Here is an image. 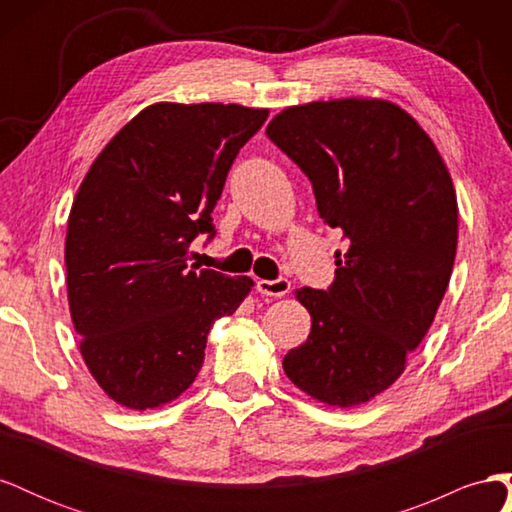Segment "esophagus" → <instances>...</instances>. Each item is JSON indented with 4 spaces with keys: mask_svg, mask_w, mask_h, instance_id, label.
<instances>
[{
    "mask_svg": "<svg viewBox=\"0 0 512 512\" xmlns=\"http://www.w3.org/2000/svg\"><path fill=\"white\" fill-rule=\"evenodd\" d=\"M256 290L265 297H284L290 290V282L280 277V280H258L256 282Z\"/></svg>",
    "mask_w": 512,
    "mask_h": 512,
    "instance_id": "1",
    "label": "esophagus"
}]
</instances>
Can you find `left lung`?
I'll list each match as a JSON object with an SVG mask.
<instances>
[{"instance_id": "left-lung-1", "label": "left lung", "mask_w": 512, "mask_h": 512, "mask_svg": "<svg viewBox=\"0 0 512 512\" xmlns=\"http://www.w3.org/2000/svg\"><path fill=\"white\" fill-rule=\"evenodd\" d=\"M267 136L312 181L335 252L329 290L299 288L312 316L307 342L284 356L286 376L322 404H367L404 374L453 273V179L404 108L376 98L288 106Z\"/></svg>"}]
</instances>
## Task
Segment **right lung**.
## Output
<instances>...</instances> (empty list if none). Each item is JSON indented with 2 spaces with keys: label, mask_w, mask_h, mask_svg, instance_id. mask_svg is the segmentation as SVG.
<instances>
[{
  "label": "right lung",
  "mask_w": 512,
  "mask_h": 512,
  "mask_svg": "<svg viewBox=\"0 0 512 512\" xmlns=\"http://www.w3.org/2000/svg\"><path fill=\"white\" fill-rule=\"evenodd\" d=\"M267 108L158 102L91 164L70 209L66 282L81 354L100 389L130 410L160 408L196 380L213 322L235 314L250 277L188 267L213 239L211 213Z\"/></svg>",
  "instance_id": "obj_1"
}]
</instances>
